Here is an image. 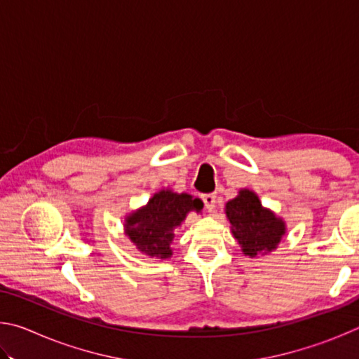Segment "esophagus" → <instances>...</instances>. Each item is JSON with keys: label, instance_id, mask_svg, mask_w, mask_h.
<instances>
[{"label": "esophagus", "instance_id": "1", "mask_svg": "<svg viewBox=\"0 0 359 359\" xmlns=\"http://www.w3.org/2000/svg\"><path fill=\"white\" fill-rule=\"evenodd\" d=\"M203 201H204V205L205 209L208 210H212L215 209V203H217V196L214 193H209V194H203Z\"/></svg>", "mask_w": 359, "mask_h": 359}]
</instances>
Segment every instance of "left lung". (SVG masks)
Returning a JSON list of instances; mask_svg holds the SVG:
<instances>
[{
    "label": "left lung",
    "instance_id": "obj_1",
    "mask_svg": "<svg viewBox=\"0 0 359 359\" xmlns=\"http://www.w3.org/2000/svg\"><path fill=\"white\" fill-rule=\"evenodd\" d=\"M233 236L238 239L245 257L257 258L276 250L287 233L282 218L261 205L257 193L241 190L238 196L224 205Z\"/></svg>",
    "mask_w": 359,
    "mask_h": 359
}]
</instances>
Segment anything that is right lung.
I'll list each match as a JSON object with an SVG mask.
<instances>
[{"label":"right lung","mask_w":359,"mask_h":359,"mask_svg":"<svg viewBox=\"0 0 359 359\" xmlns=\"http://www.w3.org/2000/svg\"><path fill=\"white\" fill-rule=\"evenodd\" d=\"M203 201L187 193L161 190L144 208L125 218V234L141 253L150 258L166 259L172 255L174 231L190 212L199 214Z\"/></svg>","instance_id":"right-lung-1"}]
</instances>
